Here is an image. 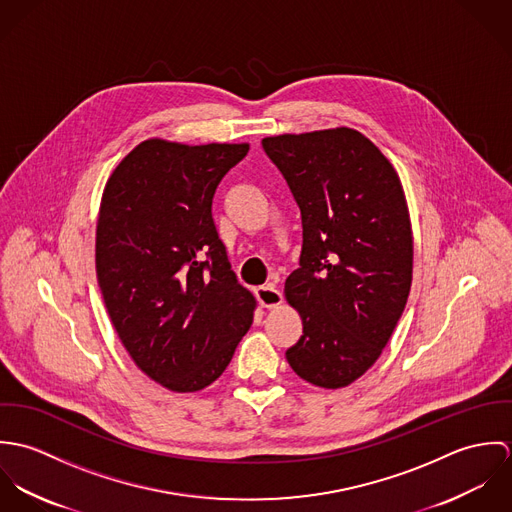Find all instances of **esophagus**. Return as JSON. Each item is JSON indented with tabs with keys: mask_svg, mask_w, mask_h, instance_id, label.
Listing matches in <instances>:
<instances>
[{
	"mask_svg": "<svg viewBox=\"0 0 512 512\" xmlns=\"http://www.w3.org/2000/svg\"><path fill=\"white\" fill-rule=\"evenodd\" d=\"M254 293H256V297H258L260 305H264V307H268V309L278 307V305L282 303V293L278 292L272 284L260 286V288L254 290Z\"/></svg>",
	"mask_w": 512,
	"mask_h": 512,
	"instance_id": "34e87169",
	"label": "esophagus"
}]
</instances>
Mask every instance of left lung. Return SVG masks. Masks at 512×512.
Instances as JSON below:
<instances>
[{
    "mask_svg": "<svg viewBox=\"0 0 512 512\" xmlns=\"http://www.w3.org/2000/svg\"><path fill=\"white\" fill-rule=\"evenodd\" d=\"M301 211L299 268L286 297L303 335L286 351L297 376L343 388L386 347L412 286V228L398 173L351 128L264 138Z\"/></svg>",
    "mask_w": 512,
    "mask_h": 512,
    "instance_id": "8db88e82",
    "label": "left lung"
}]
</instances>
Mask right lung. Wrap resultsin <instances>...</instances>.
Masks as SVG:
<instances>
[{"label":"right lung","instance_id":"right-lung-1","mask_svg":"<svg viewBox=\"0 0 512 512\" xmlns=\"http://www.w3.org/2000/svg\"><path fill=\"white\" fill-rule=\"evenodd\" d=\"M248 144L147 140L110 175L96 226V276L114 329L173 392L213 384L254 317L213 220L222 177Z\"/></svg>","mask_w":512,"mask_h":512}]
</instances>
